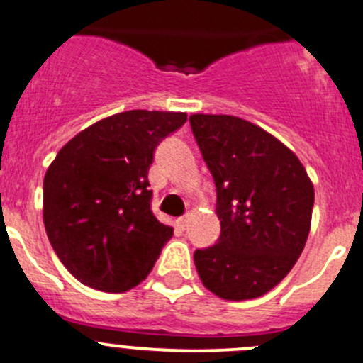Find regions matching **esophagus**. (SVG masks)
Listing matches in <instances>:
<instances>
[{"label": "esophagus", "mask_w": 363, "mask_h": 363, "mask_svg": "<svg viewBox=\"0 0 363 363\" xmlns=\"http://www.w3.org/2000/svg\"><path fill=\"white\" fill-rule=\"evenodd\" d=\"M186 225H188V218H186V216H181V218H179V220H177V227L181 228V230H184Z\"/></svg>", "instance_id": "esophagus-1"}]
</instances>
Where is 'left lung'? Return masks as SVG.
<instances>
[{
	"label": "left lung",
	"mask_w": 363,
	"mask_h": 363,
	"mask_svg": "<svg viewBox=\"0 0 363 363\" xmlns=\"http://www.w3.org/2000/svg\"><path fill=\"white\" fill-rule=\"evenodd\" d=\"M193 136L216 184L221 234L193 253L203 286L241 301L293 269L311 230L314 186L303 164L259 125L232 115H191Z\"/></svg>",
	"instance_id": "obj_1"
}]
</instances>
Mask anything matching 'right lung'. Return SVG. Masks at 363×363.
Listing matches in <instances>:
<instances>
[{"label": "right lung", "mask_w": 363, "mask_h": 363, "mask_svg": "<svg viewBox=\"0 0 363 363\" xmlns=\"http://www.w3.org/2000/svg\"><path fill=\"white\" fill-rule=\"evenodd\" d=\"M186 113L131 110L74 136L44 177V225L63 266L81 284L124 293L150 273L174 230L150 209L156 147Z\"/></svg>", "instance_id": "right-lung-1"}]
</instances>
